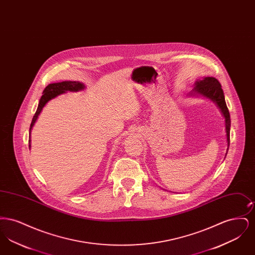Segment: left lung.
Wrapping results in <instances>:
<instances>
[{"mask_svg":"<svg viewBox=\"0 0 255 255\" xmlns=\"http://www.w3.org/2000/svg\"><path fill=\"white\" fill-rule=\"evenodd\" d=\"M191 96L201 95L203 97L212 100L221 111L222 115L225 118L226 132H227V142L228 147H230V132H231V116L227 107L224 92L222 86L218 80L214 77H205L203 80H197L195 83L194 89L190 94ZM229 150V148H228ZM228 153V152H227Z\"/></svg>","mask_w":255,"mask_h":255,"instance_id":"left-lung-1","label":"left lung"}]
</instances>
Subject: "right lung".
Masks as SVG:
<instances>
[{
  "label": "right lung",
  "mask_w": 255,
  "mask_h": 255,
  "mask_svg": "<svg viewBox=\"0 0 255 255\" xmlns=\"http://www.w3.org/2000/svg\"><path fill=\"white\" fill-rule=\"evenodd\" d=\"M85 88V85L81 82H77V81H63V82H58V83H52V84H49L45 88L44 92H43V96L40 98L39 104H38V108L36 110L35 115L33 116L32 122L30 124V128H29V138H28V142H29V146L30 147V132L31 129L34 125V123L36 122L38 116L40 115L41 111L44 108V106L49 102L50 99L54 98L57 96H59L61 94H64L68 91L71 92H77L80 90H83Z\"/></svg>",
  "instance_id": "right-lung-1"
}]
</instances>
